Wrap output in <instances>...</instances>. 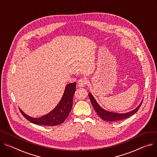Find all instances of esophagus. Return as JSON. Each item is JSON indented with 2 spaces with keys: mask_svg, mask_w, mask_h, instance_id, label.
<instances>
[{
  "mask_svg": "<svg viewBox=\"0 0 157 157\" xmlns=\"http://www.w3.org/2000/svg\"><path fill=\"white\" fill-rule=\"evenodd\" d=\"M86 83H87V80L86 78L80 79L78 82V86H80V87H83L86 84Z\"/></svg>",
  "mask_w": 157,
  "mask_h": 157,
  "instance_id": "esophagus-1",
  "label": "esophagus"
}]
</instances>
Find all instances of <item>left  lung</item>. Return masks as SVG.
<instances>
[{
	"mask_svg": "<svg viewBox=\"0 0 157 157\" xmlns=\"http://www.w3.org/2000/svg\"><path fill=\"white\" fill-rule=\"evenodd\" d=\"M89 96L90 99L91 103L92 104V106L94 108L95 110L96 111L97 115L102 120H105V121H114L121 120H123V119L129 117L130 116L132 115L133 114H134L138 110V109H140L142 103V101H143V100H142L141 101V103H140V105H139L135 109H134L129 112H127V113H118L109 112V111H107L105 109H103V108H101L99 105V104L97 103V101H96V100L95 99V98L91 94L90 92L89 94Z\"/></svg>",
	"mask_w": 157,
	"mask_h": 157,
	"instance_id": "left-lung-1",
	"label": "left lung"
}]
</instances>
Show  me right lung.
Returning a JSON list of instances; mask_svg holds the SVG:
<instances>
[{
    "label": "right lung",
    "mask_w": 157,
    "mask_h": 157,
    "mask_svg": "<svg viewBox=\"0 0 157 157\" xmlns=\"http://www.w3.org/2000/svg\"><path fill=\"white\" fill-rule=\"evenodd\" d=\"M76 90V82L66 85L62 97L57 105L48 113L39 118H33L25 114L19 109L22 115L30 122L47 126H55L62 124L71 111L73 103V97Z\"/></svg>",
    "instance_id": "add662e5"
}]
</instances>
